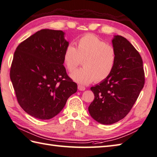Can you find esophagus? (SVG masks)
Instances as JSON below:
<instances>
[{"label": "esophagus", "mask_w": 157, "mask_h": 157, "mask_svg": "<svg viewBox=\"0 0 157 157\" xmlns=\"http://www.w3.org/2000/svg\"><path fill=\"white\" fill-rule=\"evenodd\" d=\"M78 90H80V91H84V90H86V87L84 86H81V85H79V86H78Z\"/></svg>", "instance_id": "1"}]
</instances>
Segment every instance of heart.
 Segmentation results:
<instances>
[{
  "label": "heart",
  "instance_id": "b5f03b06",
  "mask_svg": "<svg viewBox=\"0 0 157 157\" xmlns=\"http://www.w3.org/2000/svg\"><path fill=\"white\" fill-rule=\"evenodd\" d=\"M83 60V67L70 75L73 80L81 85H88L94 80H105L113 71L117 60L116 50L110 45L92 34L81 37L63 53V63L67 70L72 72Z\"/></svg>",
  "mask_w": 157,
  "mask_h": 157
}]
</instances>
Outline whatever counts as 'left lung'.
<instances>
[{
	"mask_svg": "<svg viewBox=\"0 0 157 157\" xmlns=\"http://www.w3.org/2000/svg\"><path fill=\"white\" fill-rule=\"evenodd\" d=\"M112 43L117 53L114 70L108 78L90 88L95 97L88 108L90 114L103 125L123 119L145 83L143 60L138 51L121 36H114Z\"/></svg>",
	"mask_w": 157,
	"mask_h": 157,
	"instance_id": "1",
	"label": "left lung"
}]
</instances>
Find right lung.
Here are the masks:
<instances>
[{
	"label": "right lung",
	"instance_id": "1",
	"mask_svg": "<svg viewBox=\"0 0 157 157\" xmlns=\"http://www.w3.org/2000/svg\"><path fill=\"white\" fill-rule=\"evenodd\" d=\"M69 42L61 30L41 29L19 44L10 79L18 102L32 117L48 120L59 113L77 85L67 76L63 53Z\"/></svg>",
	"mask_w": 157,
	"mask_h": 157
}]
</instances>
